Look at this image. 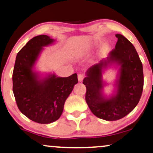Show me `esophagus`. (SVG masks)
Returning a JSON list of instances; mask_svg holds the SVG:
<instances>
[{"label": "esophagus", "mask_w": 153, "mask_h": 153, "mask_svg": "<svg viewBox=\"0 0 153 153\" xmlns=\"http://www.w3.org/2000/svg\"><path fill=\"white\" fill-rule=\"evenodd\" d=\"M85 75L83 74H79L78 76V81L79 82H82L83 80V79L85 78Z\"/></svg>", "instance_id": "obj_1"}]
</instances>
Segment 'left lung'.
<instances>
[{
	"label": "left lung",
	"instance_id": "obj_1",
	"mask_svg": "<svg viewBox=\"0 0 153 153\" xmlns=\"http://www.w3.org/2000/svg\"><path fill=\"white\" fill-rule=\"evenodd\" d=\"M117 42L110 52V62H101L90 67L82 83L86 87L85 100L97 117L108 121L121 119L137 105L143 89V65L135 48L125 36L116 34ZM121 65L117 94L111 99L102 97V68L108 62Z\"/></svg>",
	"mask_w": 153,
	"mask_h": 153
}]
</instances>
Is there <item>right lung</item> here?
<instances>
[{
    "mask_svg": "<svg viewBox=\"0 0 153 153\" xmlns=\"http://www.w3.org/2000/svg\"><path fill=\"white\" fill-rule=\"evenodd\" d=\"M53 41L46 35L30 39L18 52L13 73V90L18 108L32 121L40 124L57 120L65 101L78 82L76 73L67 78L52 75L39 80L32 71L42 47Z\"/></svg>",
    "mask_w": 153,
    "mask_h": 153,
    "instance_id": "obj_1",
    "label": "right lung"
}]
</instances>
